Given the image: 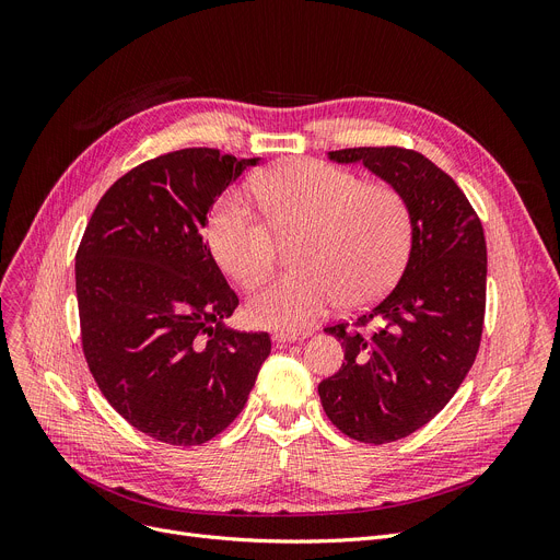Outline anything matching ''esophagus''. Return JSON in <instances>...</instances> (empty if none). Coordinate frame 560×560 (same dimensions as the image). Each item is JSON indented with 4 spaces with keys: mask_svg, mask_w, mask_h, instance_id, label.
<instances>
[{
    "mask_svg": "<svg viewBox=\"0 0 560 560\" xmlns=\"http://www.w3.org/2000/svg\"><path fill=\"white\" fill-rule=\"evenodd\" d=\"M311 334L306 331V334H288V331H277L275 336H272V340L279 345V347H285V345H290V342H300V340H306Z\"/></svg>",
    "mask_w": 560,
    "mask_h": 560,
    "instance_id": "34e87169",
    "label": "esophagus"
}]
</instances>
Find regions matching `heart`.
<instances>
[{
	"instance_id": "obj_1",
	"label": "heart",
	"mask_w": 560,
	"mask_h": 560,
	"mask_svg": "<svg viewBox=\"0 0 560 560\" xmlns=\"http://www.w3.org/2000/svg\"><path fill=\"white\" fill-rule=\"evenodd\" d=\"M254 190L275 229H304L302 268L265 279L249 292L245 313L254 325L304 331L342 300L361 306L381 298L404 272L413 215L393 186L363 184L354 172L304 159L258 176ZM269 223L245 188H229L211 206L203 238L233 281L252 283L272 265Z\"/></svg>"
}]
</instances>
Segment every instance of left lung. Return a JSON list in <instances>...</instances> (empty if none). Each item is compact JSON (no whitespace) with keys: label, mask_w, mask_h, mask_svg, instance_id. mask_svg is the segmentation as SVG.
<instances>
[{"label":"left lung","mask_w":560,"mask_h":560,"mask_svg":"<svg viewBox=\"0 0 560 560\" xmlns=\"http://www.w3.org/2000/svg\"><path fill=\"white\" fill-rule=\"evenodd\" d=\"M336 163H363L408 201L413 247L399 283L354 322L325 331L342 368L317 386L327 418L349 438L384 445L422 429L472 368L486 313V238L450 174L404 147H351ZM370 320L377 329L365 332Z\"/></svg>","instance_id":"obj_1"}]
</instances>
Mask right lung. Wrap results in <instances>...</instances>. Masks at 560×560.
I'll list each match as a JSON object with an SVG mask.
<instances>
[{
	"mask_svg": "<svg viewBox=\"0 0 560 560\" xmlns=\"http://www.w3.org/2000/svg\"><path fill=\"white\" fill-rule=\"evenodd\" d=\"M260 159L211 147L170 152L120 176L100 199L77 252L83 357L102 395L131 427L192 447L243 410L265 331H233L238 306L201 241L215 199Z\"/></svg>",
	"mask_w": 560,
	"mask_h": 560,
	"instance_id": "right-lung-1",
	"label": "right lung"
}]
</instances>
